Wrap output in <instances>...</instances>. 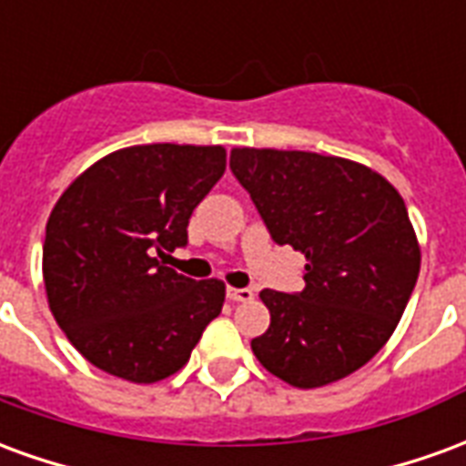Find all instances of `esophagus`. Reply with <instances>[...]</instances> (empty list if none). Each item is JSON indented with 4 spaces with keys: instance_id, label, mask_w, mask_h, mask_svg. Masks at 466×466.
Wrapping results in <instances>:
<instances>
[{
    "instance_id": "34e87169",
    "label": "esophagus",
    "mask_w": 466,
    "mask_h": 466,
    "mask_svg": "<svg viewBox=\"0 0 466 466\" xmlns=\"http://www.w3.org/2000/svg\"><path fill=\"white\" fill-rule=\"evenodd\" d=\"M227 297H229L232 302H252L254 292L252 289H237V287H229V289H227Z\"/></svg>"
}]
</instances>
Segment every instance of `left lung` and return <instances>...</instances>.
Returning a JSON list of instances; mask_svg holds the SVG:
<instances>
[{
	"mask_svg": "<svg viewBox=\"0 0 466 466\" xmlns=\"http://www.w3.org/2000/svg\"><path fill=\"white\" fill-rule=\"evenodd\" d=\"M229 167L274 242L307 259L302 292H259L272 322L254 357L299 390L350 377L387 344L420 277L404 199L342 157L234 147Z\"/></svg>",
	"mask_w": 466,
	"mask_h": 466,
	"instance_id": "obj_1",
	"label": "left lung"
}]
</instances>
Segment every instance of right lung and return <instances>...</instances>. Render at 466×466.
<instances>
[{
    "label": "right lung",
    "instance_id": "obj_1",
    "mask_svg": "<svg viewBox=\"0 0 466 466\" xmlns=\"http://www.w3.org/2000/svg\"><path fill=\"white\" fill-rule=\"evenodd\" d=\"M227 169L219 144H137L106 154L56 199L42 274L49 309L96 370L134 384L189 361L224 304L222 279L164 267L194 207Z\"/></svg>",
    "mask_w": 466,
    "mask_h": 466
}]
</instances>
